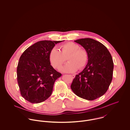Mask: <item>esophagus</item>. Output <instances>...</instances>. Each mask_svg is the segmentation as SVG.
Returning a JSON list of instances; mask_svg holds the SVG:
<instances>
[{"instance_id":"34e87169","label":"esophagus","mask_w":130,"mask_h":130,"mask_svg":"<svg viewBox=\"0 0 130 130\" xmlns=\"http://www.w3.org/2000/svg\"><path fill=\"white\" fill-rule=\"evenodd\" d=\"M71 76L73 77V78H74L75 77V75L74 74H71Z\"/></svg>"}]
</instances>
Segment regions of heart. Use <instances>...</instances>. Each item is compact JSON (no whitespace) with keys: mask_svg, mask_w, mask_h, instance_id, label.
I'll return each instance as SVG.
<instances>
[{"mask_svg":"<svg viewBox=\"0 0 130 130\" xmlns=\"http://www.w3.org/2000/svg\"><path fill=\"white\" fill-rule=\"evenodd\" d=\"M60 48V51L53 48L50 54V60L54 68H59L66 60V58L69 62L59 68V70L61 72L74 73L86 66L88 60V53L86 50L80 48L78 44L69 42L61 45Z\"/></svg>","mask_w":130,"mask_h":130,"instance_id":"obj_1","label":"heart"}]
</instances>
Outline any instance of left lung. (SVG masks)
<instances>
[{"label":"left lung","mask_w":130,"mask_h":130,"mask_svg":"<svg viewBox=\"0 0 130 130\" xmlns=\"http://www.w3.org/2000/svg\"><path fill=\"white\" fill-rule=\"evenodd\" d=\"M74 41L87 51L88 60L83 71L75 75L71 88L78 96L94 100L104 95L111 83L113 69L111 55L104 44L92 38Z\"/></svg>","instance_id":"8db88e82"}]
</instances>
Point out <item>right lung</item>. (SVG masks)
Segmentation results:
<instances>
[{
  "label": "right lung",
  "mask_w": 130,
  "mask_h": 130,
  "mask_svg": "<svg viewBox=\"0 0 130 130\" xmlns=\"http://www.w3.org/2000/svg\"><path fill=\"white\" fill-rule=\"evenodd\" d=\"M62 41L42 40L22 54L17 68V78L22 96L31 103H39L52 94L56 80L61 76L51 65L50 54Z\"/></svg>",
  "instance_id": "add662e5"
}]
</instances>
